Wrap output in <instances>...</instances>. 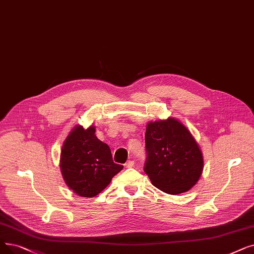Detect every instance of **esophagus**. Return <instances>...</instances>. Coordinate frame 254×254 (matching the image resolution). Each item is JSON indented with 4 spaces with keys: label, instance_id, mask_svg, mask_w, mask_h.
I'll list each match as a JSON object with an SVG mask.
<instances>
[{
    "label": "esophagus",
    "instance_id": "1",
    "mask_svg": "<svg viewBox=\"0 0 254 254\" xmlns=\"http://www.w3.org/2000/svg\"><path fill=\"white\" fill-rule=\"evenodd\" d=\"M134 165H135L134 161H127L125 164V166H126V168H131V167H134Z\"/></svg>",
    "mask_w": 254,
    "mask_h": 254
}]
</instances>
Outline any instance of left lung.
I'll list each match as a JSON object with an SVG mask.
<instances>
[{
  "mask_svg": "<svg viewBox=\"0 0 254 254\" xmlns=\"http://www.w3.org/2000/svg\"><path fill=\"white\" fill-rule=\"evenodd\" d=\"M147 159L144 171L165 193L189 191L203 171L202 151L191 131L179 119L149 121L145 131Z\"/></svg>",
  "mask_w": 254,
  "mask_h": 254,
  "instance_id": "8db88e82",
  "label": "left lung"
}]
</instances>
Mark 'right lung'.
Instances as JSON below:
<instances>
[{"instance_id":"add662e5","label":"right lung","mask_w":254,"mask_h":254,"mask_svg":"<svg viewBox=\"0 0 254 254\" xmlns=\"http://www.w3.org/2000/svg\"><path fill=\"white\" fill-rule=\"evenodd\" d=\"M113 162L111 149L95 136V127L78 125L63 142L60 154L62 178L68 188L82 197H94L123 170Z\"/></svg>"}]
</instances>
